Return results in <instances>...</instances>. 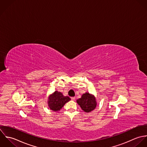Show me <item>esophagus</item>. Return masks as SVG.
Returning <instances> with one entry per match:
<instances>
[{"label":"esophagus","instance_id":"34e87169","mask_svg":"<svg viewBox=\"0 0 147 147\" xmlns=\"http://www.w3.org/2000/svg\"><path fill=\"white\" fill-rule=\"evenodd\" d=\"M71 99L72 100H75L76 97H71Z\"/></svg>","mask_w":147,"mask_h":147}]
</instances>
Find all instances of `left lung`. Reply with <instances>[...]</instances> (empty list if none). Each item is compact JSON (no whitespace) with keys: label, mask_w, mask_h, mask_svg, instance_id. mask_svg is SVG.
<instances>
[{"label":"left lung","mask_w":147,"mask_h":147,"mask_svg":"<svg viewBox=\"0 0 147 147\" xmlns=\"http://www.w3.org/2000/svg\"><path fill=\"white\" fill-rule=\"evenodd\" d=\"M77 103L86 113H90L94 110L97 105L94 95L88 92L84 94L81 98L77 100Z\"/></svg>","instance_id":"left-lung-1"}]
</instances>
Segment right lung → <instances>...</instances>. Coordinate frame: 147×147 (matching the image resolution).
<instances>
[{
    "label": "right lung",
    "mask_w": 147,
    "mask_h": 147,
    "mask_svg": "<svg viewBox=\"0 0 147 147\" xmlns=\"http://www.w3.org/2000/svg\"><path fill=\"white\" fill-rule=\"evenodd\" d=\"M70 100L71 99L68 96H65L61 92L56 91L49 96L48 104L50 109L54 111H58Z\"/></svg>",
    "instance_id": "obj_1"
}]
</instances>
